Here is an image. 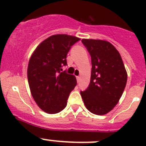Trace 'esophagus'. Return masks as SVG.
I'll return each instance as SVG.
<instances>
[{
	"label": "esophagus",
	"mask_w": 146,
	"mask_h": 146,
	"mask_svg": "<svg viewBox=\"0 0 146 146\" xmlns=\"http://www.w3.org/2000/svg\"><path fill=\"white\" fill-rule=\"evenodd\" d=\"M76 79H77V81L79 82V81H80V78L79 77V76H76Z\"/></svg>",
	"instance_id": "obj_1"
}]
</instances>
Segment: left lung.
Here are the masks:
<instances>
[{
  "label": "left lung",
  "mask_w": 146,
  "mask_h": 146,
  "mask_svg": "<svg viewBox=\"0 0 146 146\" xmlns=\"http://www.w3.org/2000/svg\"><path fill=\"white\" fill-rule=\"evenodd\" d=\"M92 60L90 82L80 95L92 114L104 115L119 102L127 81V72L120 54L110 42L82 39Z\"/></svg>",
  "instance_id": "left-lung-1"
}]
</instances>
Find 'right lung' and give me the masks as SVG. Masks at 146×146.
I'll return each mask as SVG.
<instances>
[{"instance_id":"right-lung-1","label":"right lung","mask_w":146,"mask_h":146,"mask_svg":"<svg viewBox=\"0 0 146 146\" xmlns=\"http://www.w3.org/2000/svg\"><path fill=\"white\" fill-rule=\"evenodd\" d=\"M80 40L68 35H54L37 46L27 67V79L34 100L48 114H56L66 107L70 92L77 84L76 76L61 72L67 64L70 47Z\"/></svg>"}]
</instances>
